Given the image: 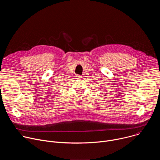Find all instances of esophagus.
Masks as SVG:
<instances>
[{"label":"esophagus","mask_w":160,"mask_h":160,"mask_svg":"<svg viewBox=\"0 0 160 160\" xmlns=\"http://www.w3.org/2000/svg\"><path fill=\"white\" fill-rule=\"evenodd\" d=\"M75 79H77V80H78V79H80V78H82V76H80V75H76L75 77Z\"/></svg>","instance_id":"1"}]
</instances>
